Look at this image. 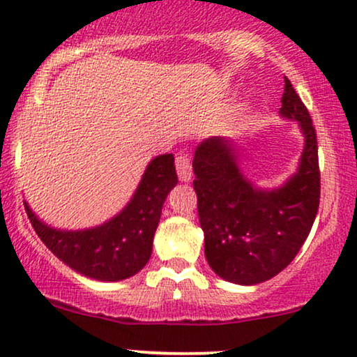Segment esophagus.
Returning a JSON list of instances; mask_svg holds the SVG:
<instances>
[{"instance_id":"obj_1","label":"esophagus","mask_w":357,"mask_h":357,"mask_svg":"<svg viewBox=\"0 0 357 357\" xmlns=\"http://www.w3.org/2000/svg\"><path fill=\"white\" fill-rule=\"evenodd\" d=\"M175 167H177V174L180 180L188 182V180L192 178V162L187 153H178L177 158H175Z\"/></svg>"}]
</instances>
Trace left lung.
Masks as SVG:
<instances>
[{
	"instance_id": "obj_1",
	"label": "left lung",
	"mask_w": 357,
	"mask_h": 357,
	"mask_svg": "<svg viewBox=\"0 0 357 357\" xmlns=\"http://www.w3.org/2000/svg\"><path fill=\"white\" fill-rule=\"evenodd\" d=\"M281 116L300 122L306 144L298 174L278 190L263 192L240 174L231 145L200 144L193 158L205 257L223 280L257 284L284 270L310 235L319 206L321 178L313 119L284 76Z\"/></svg>"
}]
</instances>
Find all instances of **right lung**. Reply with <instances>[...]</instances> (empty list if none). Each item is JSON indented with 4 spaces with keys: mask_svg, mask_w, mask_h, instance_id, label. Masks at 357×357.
<instances>
[{
    "mask_svg": "<svg viewBox=\"0 0 357 357\" xmlns=\"http://www.w3.org/2000/svg\"><path fill=\"white\" fill-rule=\"evenodd\" d=\"M177 185L174 155L164 153L149 164L130 204L105 225L84 231H61L26 213L43 243L61 261L89 278L119 281L142 270L152 253L153 233L169 192Z\"/></svg>",
    "mask_w": 357,
    "mask_h": 357,
    "instance_id": "obj_1",
    "label": "right lung"
}]
</instances>
